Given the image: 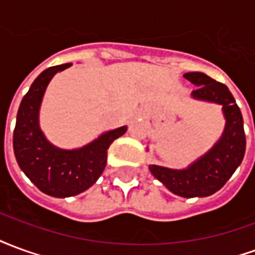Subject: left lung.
Wrapping results in <instances>:
<instances>
[{
    "instance_id": "left-lung-1",
    "label": "left lung",
    "mask_w": 255,
    "mask_h": 255,
    "mask_svg": "<svg viewBox=\"0 0 255 255\" xmlns=\"http://www.w3.org/2000/svg\"><path fill=\"white\" fill-rule=\"evenodd\" d=\"M183 76L197 86L191 94L195 100L223 106L224 132L208 153L186 169H171L160 165H149V169L157 180L179 197H209L228 182L245 157L246 135L243 117L225 84L202 72H187Z\"/></svg>"
}]
</instances>
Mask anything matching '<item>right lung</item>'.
<instances>
[{"label": "right lung", "mask_w": 255, "mask_h": 255, "mask_svg": "<svg viewBox=\"0 0 255 255\" xmlns=\"http://www.w3.org/2000/svg\"><path fill=\"white\" fill-rule=\"evenodd\" d=\"M72 64L50 67L34 80L20 104L13 131V150L20 169L42 192L50 197L78 195L94 184L105 169L108 149L127 127L106 131L83 147H56L39 127V108L52 78Z\"/></svg>", "instance_id": "1"}]
</instances>
